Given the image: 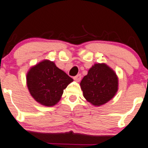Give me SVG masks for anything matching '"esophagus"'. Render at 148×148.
I'll use <instances>...</instances> for the list:
<instances>
[{"mask_svg": "<svg viewBox=\"0 0 148 148\" xmlns=\"http://www.w3.org/2000/svg\"><path fill=\"white\" fill-rule=\"evenodd\" d=\"M81 79H82V75L80 74H77V76L74 77V79L75 81H77V82H79L81 80Z\"/></svg>", "mask_w": 148, "mask_h": 148, "instance_id": "obj_1", "label": "esophagus"}]
</instances>
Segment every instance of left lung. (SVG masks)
Listing matches in <instances>:
<instances>
[{
  "mask_svg": "<svg viewBox=\"0 0 148 148\" xmlns=\"http://www.w3.org/2000/svg\"><path fill=\"white\" fill-rule=\"evenodd\" d=\"M83 96L94 106H101L111 100L118 91V77L104 63L95 64L80 82Z\"/></svg>",
  "mask_w": 148,
  "mask_h": 148,
  "instance_id": "8db88e82",
  "label": "left lung"
}]
</instances>
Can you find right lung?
Masks as SVG:
<instances>
[{
	"label": "right lung",
	"instance_id": "obj_1",
	"mask_svg": "<svg viewBox=\"0 0 148 148\" xmlns=\"http://www.w3.org/2000/svg\"><path fill=\"white\" fill-rule=\"evenodd\" d=\"M27 85L30 95L42 105L51 107L60 101L63 90L73 79L48 60L32 67L27 74Z\"/></svg>",
	"mask_w": 148,
	"mask_h": 148
}]
</instances>
